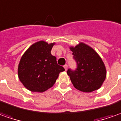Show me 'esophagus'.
<instances>
[{
  "mask_svg": "<svg viewBox=\"0 0 121 121\" xmlns=\"http://www.w3.org/2000/svg\"><path fill=\"white\" fill-rule=\"evenodd\" d=\"M64 68L65 70L66 71V70H67V69H68V65H65L64 66Z\"/></svg>",
  "mask_w": 121,
  "mask_h": 121,
  "instance_id": "34e87169",
  "label": "esophagus"
}]
</instances>
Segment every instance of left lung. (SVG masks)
<instances>
[{"mask_svg":"<svg viewBox=\"0 0 121 121\" xmlns=\"http://www.w3.org/2000/svg\"><path fill=\"white\" fill-rule=\"evenodd\" d=\"M69 49L78 64L76 70L67 72L73 86L83 92L99 89L106 79V69L98 53L83 42L70 46Z\"/></svg>","mask_w":121,"mask_h":121,"instance_id":"1","label":"left lung"}]
</instances>
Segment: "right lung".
Segmentation results:
<instances>
[{
  "instance_id": "add662e5",
  "label": "right lung",
  "mask_w": 121,
  "mask_h": 121,
  "mask_svg": "<svg viewBox=\"0 0 121 121\" xmlns=\"http://www.w3.org/2000/svg\"><path fill=\"white\" fill-rule=\"evenodd\" d=\"M55 44L41 40L23 53L18 65V77L27 90L43 92L54 85L60 73L65 70L51 53Z\"/></svg>"
}]
</instances>
